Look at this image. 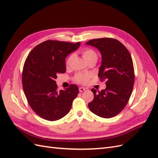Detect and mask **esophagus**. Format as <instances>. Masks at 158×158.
Wrapping results in <instances>:
<instances>
[{"label":"esophagus","mask_w":158,"mask_h":158,"mask_svg":"<svg viewBox=\"0 0 158 158\" xmlns=\"http://www.w3.org/2000/svg\"><path fill=\"white\" fill-rule=\"evenodd\" d=\"M86 89V88H83V87H80V88H79V91H80V92H84V90H85Z\"/></svg>","instance_id":"obj_1"}]
</instances>
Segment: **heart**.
Returning a JSON list of instances; mask_svg holds the SVG:
<instances>
[{
  "label": "heart",
  "mask_w": 158,
  "mask_h": 158,
  "mask_svg": "<svg viewBox=\"0 0 158 158\" xmlns=\"http://www.w3.org/2000/svg\"><path fill=\"white\" fill-rule=\"evenodd\" d=\"M82 55L83 58L85 59V60L87 62L92 60H96L98 59V55L97 52H95L94 50L92 49H85L84 50L82 51ZM74 58V55H70L67 60L66 61V67H69L71 64L72 60H73ZM91 77V75L88 74H81L78 73L76 74L75 77H74V80L76 82H78L79 84H85L88 82V81Z\"/></svg>",
  "instance_id": "obj_1"
}]
</instances>
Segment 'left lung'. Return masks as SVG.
Listing matches in <instances>:
<instances>
[{
    "mask_svg": "<svg viewBox=\"0 0 158 158\" xmlns=\"http://www.w3.org/2000/svg\"><path fill=\"white\" fill-rule=\"evenodd\" d=\"M101 52L102 65L98 76L106 80V88L101 92L92 88L94 98L88 104L90 111L103 118L116 116L125 107L135 83V70L130 52L125 46L113 38L104 37L85 43Z\"/></svg>",
    "mask_w": 158,
    "mask_h": 158,
    "instance_id": "1",
    "label": "left lung"
}]
</instances>
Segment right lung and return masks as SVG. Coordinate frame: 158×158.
<instances>
[{
	"mask_svg": "<svg viewBox=\"0 0 158 158\" xmlns=\"http://www.w3.org/2000/svg\"><path fill=\"white\" fill-rule=\"evenodd\" d=\"M80 42L47 40L33 48L26 59L22 71V86L30 106L38 115L47 121L63 118L77 97V85L70 84L57 91V74L66 71L65 59L77 49Z\"/></svg>",
	"mask_w": 158,
	"mask_h": 158,
	"instance_id": "obj_1",
	"label": "right lung"
}]
</instances>
